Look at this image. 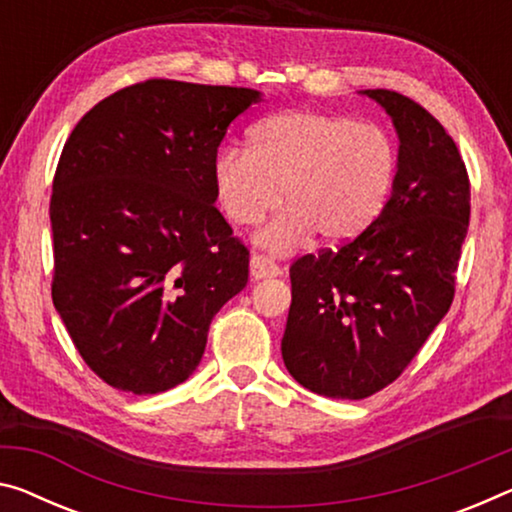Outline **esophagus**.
Wrapping results in <instances>:
<instances>
[{"label":"esophagus","mask_w":512,"mask_h":512,"mask_svg":"<svg viewBox=\"0 0 512 512\" xmlns=\"http://www.w3.org/2000/svg\"><path fill=\"white\" fill-rule=\"evenodd\" d=\"M249 270L254 279H272V277H281L283 267H279L272 258H267L263 254H254L249 261Z\"/></svg>","instance_id":"obj_1"}]
</instances>
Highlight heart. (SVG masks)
<instances>
[{
  "instance_id": "obj_1",
  "label": "heart",
  "mask_w": 512,
  "mask_h": 512,
  "mask_svg": "<svg viewBox=\"0 0 512 512\" xmlns=\"http://www.w3.org/2000/svg\"><path fill=\"white\" fill-rule=\"evenodd\" d=\"M396 151L387 132L352 116L290 109L251 130L249 148H226L215 162L219 203L231 222L254 226L290 210L261 233L290 251L318 231L329 242L357 238L389 199Z\"/></svg>"
}]
</instances>
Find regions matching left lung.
I'll list each match as a JSON object with an SVG mask.
<instances>
[{
	"label": "left lung",
	"instance_id": "left-lung-1",
	"mask_svg": "<svg viewBox=\"0 0 512 512\" xmlns=\"http://www.w3.org/2000/svg\"><path fill=\"white\" fill-rule=\"evenodd\" d=\"M364 93L400 141L391 196L357 238L293 263L281 341L302 387L345 400L396 380L451 309L471 208L465 162L444 125L396 91Z\"/></svg>",
	"mask_w": 512,
	"mask_h": 512
}]
</instances>
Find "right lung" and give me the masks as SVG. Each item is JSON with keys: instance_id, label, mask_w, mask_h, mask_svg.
I'll return each instance as SVG.
<instances>
[{"instance_id": "add662e5", "label": "right lung", "mask_w": 512, "mask_h": 512, "mask_svg": "<svg viewBox=\"0 0 512 512\" xmlns=\"http://www.w3.org/2000/svg\"><path fill=\"white\" fill-rule=\"evenodd\" d=\"M238 86L146 80L82 116L52 183V302L86 366L148 396L190 377L215 313L247 286L249 249L217 210Z\"/></svg>"}]
</instances>
